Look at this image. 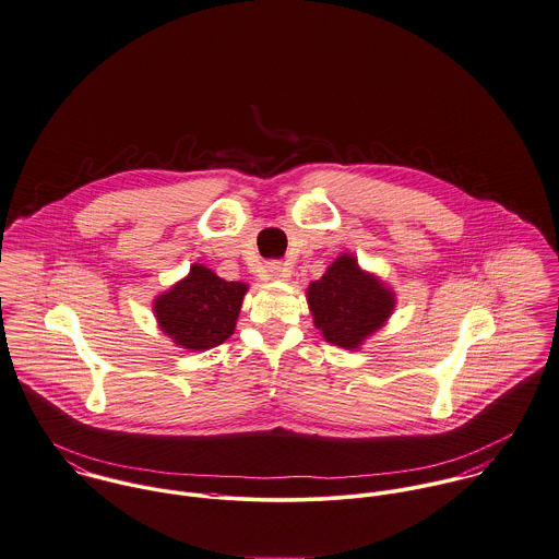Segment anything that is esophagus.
<instances>
[{
  "label": "esophagus",
  "mask_w": 559,
  "mask_h": 559,
  "mask_svg": "<svg viewBox=\"0 0 559 559\" xmlns=\"http://www.w3.org/2000/svg\"><path fill=\"white\" fill-rule=\"evenodd\" d=\"M289 276H292V267L287 263L272 261L265 265V278H270V281H285Z\"/></svg>",
  "instance_id": "esophagus-1"
}]
</instances>
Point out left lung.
Segmentation results:
<instances>
[{
    "label": "left lung",
    "instance_id": "obj_1",
    "mask_svg": "<svg viewBox=\"0 0 559 559\" xmlns=\"http://www.w3.org/2000/svg\"><path fill=\"white\" fill-rule=\"evenodd\" d=\"M307 302L314 328L330 345L358 352L392 317L396 294L343 252L307 287Z\"/></svg>",
    "mask_w": 559,
    "mask_h": 559
}]
</instances>
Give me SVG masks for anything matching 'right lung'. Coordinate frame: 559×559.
Segmentation results:
<instances>
[{
    "label": "right lung",
    "mask_w": 559,
    "mask_h": 559,
    "mask_svg": "<svg viewBox=\"0 0 559 559\" xmlns=\"http://www.w3.org/2000/svg\"><path fill=\"white\" fill-rule=\"evenodd\" d=\"M247 292V283L225 281L203 263H192L185 278L154 298L152 310L176 347L205 352L234 334Z\"/></svg>",
    "instance_id": "right-lung-1"
}]
</instances>
